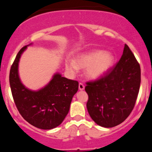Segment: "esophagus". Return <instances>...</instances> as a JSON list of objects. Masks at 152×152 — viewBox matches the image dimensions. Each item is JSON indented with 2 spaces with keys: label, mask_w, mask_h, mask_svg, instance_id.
<instances>
[{
  "label": "esophagus",
  "mask_w": 152,
  "mask_h": 152,
  "mask_svg": "<svg viewBox=\"0 0 152 152\" xmlns=\"http://www.w3.org/2000/svg\"><path fill=\"white\" fill-rule=\"evenodd\" d=\"M78 88L80 91H82V90L84 89V85L82 83H79V85H78Z\"/></svg>",
  "instance_id": "1"
}]
</instances>
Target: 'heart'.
<instances>
[{
	"label": "heart",
	"mask_w": 152,
	"mask_h": 152,
	"mask_svg": "<svg viewBox=\"0 0 152 152\" xmlns=\"http://www.w3.org/2000/svg\"><path fill=\"white\" fill-rule=\"evenodd\" d=\"M115 58L111 53L96 50L77 56L75 61H68L67 70L75 74L78 68H86L85 74L88 78L95 79L103 75L111 68Z\"/></svg>",
	"instance_id": "obj_1"
}]
</instances>
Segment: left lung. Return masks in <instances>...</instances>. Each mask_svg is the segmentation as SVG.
Segmentation results:
<instances>
[{
    "label": "left lung",
    "instance_id": "1",
    "mask_svg": "<svg viewBox=\"0 0 152 152\" xmlns=\"http://www.w3.org/2000/svg\"><path fill=\"white\" fill-rule=\"evenodd\" d=\"M140 83V64L125 44L121 58L112 68L100 78L86 82V107L92 119L107 128L123 123L134 108Z\"/></svg>",
    "mask_w": 152,
    "mask_h": 152
}]
</instances>
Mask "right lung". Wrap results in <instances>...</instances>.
<instances>
[{
  "label": "right lung",
  "instance_id": "1",
  "mask_svg": "<svg viewBox=\"0 0 152 152\" xmlns=\"http://www.w3.org/2000/svg\"><path fill=\"white\" fill-rule=\"evenodd\" d=\"M25 45L12 64L9 82L15 105L23 119L35 127L51 129L60 125L69 112L72 99L78 90V82L56 74L44 88L37 91L27 88L20 80L18 66Z\"/></svg>",
  "mask_w": 152,
  "mask_h": 152
}]
</instances>
